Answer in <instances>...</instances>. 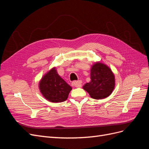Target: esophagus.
Masks as SVG:
<instances>
[{"instance_id":"34e87169","label":"esophagus","mask_w":149,"mask_h":149,"mask_svg":"<svg viewBox=\"0 0 149 149\" xmlns=\"http://www.w3.org/2000/svg\"><path fill=\"white\" fill-rule=\"evenodd\" d=\"M72 85L75 87H80L81 85V81L78 80V81H74L72 83Z\"/></svg>"}]
</instances>
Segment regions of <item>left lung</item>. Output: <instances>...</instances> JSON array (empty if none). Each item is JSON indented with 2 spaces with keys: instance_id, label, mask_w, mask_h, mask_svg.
<instances>
[{
  "instance_id": "obj_1",
  "label": "left lung",
  "mask_w": 149,
  "mask_h": 149,
  "mask_svg": "<svg viewBox=\"0 0 149 149\" xmlns=\"http://www.w3.org/2000/svg\"><path fill=\"white\" fill-rule=\"evenodd\" d=\"M91 80L83 88L94 99H103L111 95L114 88V76L108 66L97 62L91 69Z\"/></svg>"
}]
</instances>
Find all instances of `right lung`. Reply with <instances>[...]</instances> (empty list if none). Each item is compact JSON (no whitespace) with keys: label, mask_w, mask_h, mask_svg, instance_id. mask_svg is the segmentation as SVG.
I'll return each mask as SVG.
<instances>
[{"label":"right lung","mask_w":149,"mask_h":149,"mask_svg":"<svg viewBox=\"0 0 149 149\" xmlns=\"http://www.w3.org/2000/svg\"><path fill=\"white\" fill-rule=\"evenodd\" d=\"M40 89L46 99L58 103L67 100L72 88L57 74L56 70L52 69L41 79Z\"/></svg>","instance_id":"1"}]
</instances>
